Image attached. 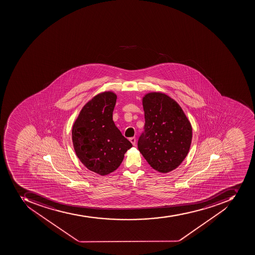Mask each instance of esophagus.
Here are the masks:
<instances>
[{
    "label": "esophagus",
    "mask_w": 255,
    "mask_h": 255,
    "mask_svg": "<svg viewBox=\"0 0 255 255\" xmlns=\"http://www.w3.org/2000/svg\"><path fill=\"white\" fill-rule=\"evenodd\" d=\"M129 140H130V142L132 143L133 146H134L135 145V142H136V139H135V138L134 137H131V138H129Z\"/></svg>",
    "instance_id": "obj_1"
}]
</instances>
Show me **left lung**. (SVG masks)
<instances>
[{"instance_id":"obj_1","label":"left lung","mask_w":255,"mask_h":255,"mask_svg":"<svg viewBox=\"0 0 255 255\" xmlns=\"http://www.w3.org/2000/svg\"><path fill=\"white\" fill-rule=\"evenodd\" d=\"M144 131L138 148L158 172L175 170L187 157L192 140V127L179 104L162 93L142 97Z\"/></svg>"}]
</instances>
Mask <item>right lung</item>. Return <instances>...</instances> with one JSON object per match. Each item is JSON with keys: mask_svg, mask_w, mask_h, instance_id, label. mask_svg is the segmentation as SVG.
Returning a JSON list of instances; mask_svg holds the SVG:
<instances>
[{"mask_svg": "<svg viewBox=\"0 0 255 255\" xmlns=\"http://www.w3.org/2000/svg\"><path fill=\"white\" fill-rule=\"evenodd\" d=\"M117 99L111 91L99 93L83 107L72 126L76 155L87 168L101 175L116 171L132 146L113 121Z\"/></svg>", "mask_w": 255, "mask_h": 255, "instance_id": "1", "label": "right lung"}]
</instances>
